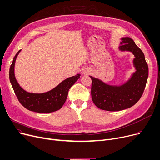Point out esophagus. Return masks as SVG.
<instances>
[{
  "mask_svg": "<svg viewBox=\"0 0 160 160\" xmlns=\"http://www.w3.org/2000/svg\"><path fill=\"white\" fill-rule=\"evenodd\" d=\"M90 72V71H89V70H87V71H86V70H85V72H85V73H88V72Z\"/></svg>",
  "mask_w": 160,
  "mask_h": 160,
  "instance_id": "1",
  "label": "esophagus"
}]
</instances>
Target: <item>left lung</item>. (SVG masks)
<instances>
[{
    "mask_svg": "<svg viewBox=\"0 0 160 160\" xmlns=\"http://www.w3.org/2000/svg\"><path fill=\"white\" fill-rule=\"evenodd\" d=\"M119 50L134 55L132 62L136 71L128 79L119 85H110L100 79H92L91 94L95 105L107 111H119L134 105L142 97L148 77V68L143 52L130 37L121 39Z\"/></svg>",
    "mask_w": 160,
    "mask_h": 160,
    "instance_id": "8db88e82",
    "label": "left lung"
}]
</instances>
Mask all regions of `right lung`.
<instances>
[{"label": "right lung", "mask_w": 160, "mask_h": 160, "mask_svg": "<svg viewBox=\"0 0 160 160\" xmlns=\"http://www.w3.org/2000/svg\"><path fill=\"white\" fill-rule=\"evenodd\" d=\"M21 51V50L18 51L14 57L9 73L10 82L21 104L26 109L38 113H50L61 108L67 100L69 89L78 80L81 75L78 73L63 80L58 86L48 92H28L19 85L15 76V61Z\"/></svg>", "instance_id": "obj_1"}]
</instances>
